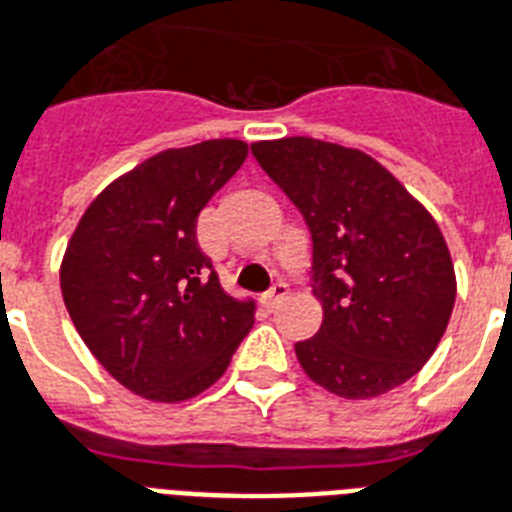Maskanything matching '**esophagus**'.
Instances as JSON below:
<instances>
[{
  "label": "esophagus",
  "instance_id": "obj_1",
  "mask_svg": "<svg viewBox=\"0 0 512 512\" xmlns=\"http://www.w3.org/2000/svg\"><path fill=\"white\" fill-rule=\"evenodd\" d=\"M286 294H289V284H286L284 278H278L276 284L268 289V294H265V305L273 307V305H278V302H284Z\"/></svg>",
  "mask_w": 512,
  "mask_h": 512
}]
</instances>
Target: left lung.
<instances>
[{"mask_svg":"<svg viewBox=\"0 0 512 512\" xmlns=\"http://www.w3.org/2000/svg\"><path fill=\"white\" fill-rule=\"evenodd\" d=\"M252 155L313 234V292L323 323L294 344L328 392L371 400L434 355L455 305L450 249L426 207L360 149L292 136Z\"/></svg>","mask_w":512,"mask_h":512,"instance_id":"1","label":"left lung"}]
</instances>
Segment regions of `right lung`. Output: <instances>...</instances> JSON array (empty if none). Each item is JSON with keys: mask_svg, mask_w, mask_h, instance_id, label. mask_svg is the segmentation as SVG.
Listing matches in <instances>:
<instances>
[{"mask_svg": "<svg viewBox=\"0 0 512 512\" xmlns=\"http://www.w3.org/2000/svg\"><path fill=\"white\" fill-rule=\"evenodd\" d=\"M247 144L213 139L149 157L83 213L60 270L70 321L107 373L155 402L213 386L255 323L197 242L199 210Z\"/></svg>", "mask_w": 512, "mask_h": 512, "instance_id": "obj_1", "label": "right lung"}]
</instances>
